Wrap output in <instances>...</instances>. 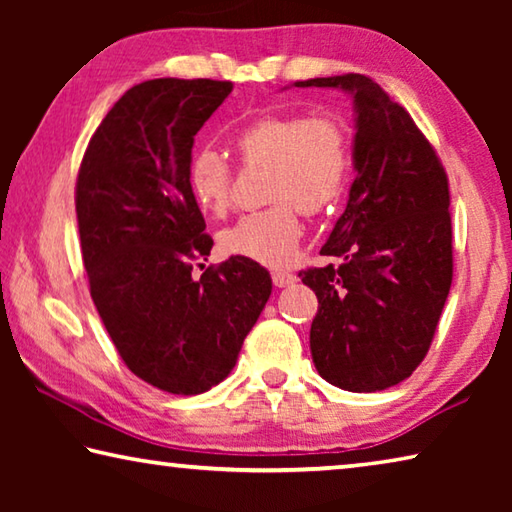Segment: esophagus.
I'll return each mask as SVG.
<instances>
[{
    "mask_svg": "<svg viewBox=\"0 0 512 512\" xmlns=\"http://www.w3.org/2000/svg\"><path fill=\"white\" fill-rule=\"evenodd\" d=\"M273 284H275V287H289V284H293V282H296V275H293V273H284V271H275L273 275Z\"/></svg>",
    "mask_w": 512,
    "mask_h": 512,
    "instance_id": "34e87169",
    "label": "esophagus"
}]
</instances>
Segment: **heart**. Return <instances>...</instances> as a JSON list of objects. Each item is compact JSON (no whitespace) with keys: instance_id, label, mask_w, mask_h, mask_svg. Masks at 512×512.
Segmentation results:
<instances>
[{"instance_id":"heart-1","label":"heart","mask_w":512,"mask_h":512,"mask_svg":"<svg viewBox=\"0 0 512 512\" xmlns=\"http://www.w3.org/2000/svg\"><path fill=\"white\" fill-rule=\"evenodd\" d=\"M246 167H266L264 198L268 207L248 212L219 235L223 255L264 266H284L302 237L298 207L307 214L339 201L350 173V140L339 119L264 117L235 137ZM232 167L223 155L203 146L187 164L192 201L205 214H221L230 203Z\"/></svg>"}]
</instances>
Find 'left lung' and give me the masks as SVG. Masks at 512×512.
<instances>
[{
  "label": "left lung",
  "instance_id": "1",
  "mask_svg": "<svg viewBox=\"0 0 512 512\" xmlns=\"http://www.w3.org/2000/svg\"><path fill=\"white\" fill-rule=\"evenodd\" d=\"M339 88L354 103V183L320 253L300 271L316 293L309 345L318 375L352 393L400 384L427 357L452 287L449 183L409 112L363 74L293 83Z\"/></svg>",
  "mask_w": 512,
  "mask_h": 512
}]
</instances>
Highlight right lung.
Here are the masks:
<instances>
[{
  "label": "right lung",
  "mask_w": 512,
  "mask_h": 512,
  "mask_svg": "<svg viewBox=\"0 0 512 512\" xmlns=\"http://www.w3.org/2000/svg\"><path fill=\"white\" fill-rule=\"evenodd\" d=\"M230 81L153 79L128 90L85 149L76 219L90 296L128 370L198 395L230 375L271 296L264 266L230 257L201 280L214 241L187 187L194 135Z\"/></svg>",
  "instance_id": "right-lung-1"
}]
</instances>
